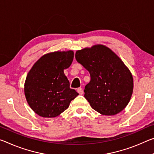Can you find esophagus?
Listing matches in <instances>:
<instances>
[{
  "instance_id": "34e87169",
  "label": "esophagus",
  "mask_w": 154,
  "mask_h": 154,
  "mask_svg": "<svg viewBox=\"0 0 154 154\" xmlns=\"http://www.w3.org/2000/svg\"><path fill=\"white\" fill-rule=\"evenodd\" d=\"M77 91L79 94H82L83 92H84V91H83V89L82 88H78L77 89Z\"/></svg>"
}]
</instances>
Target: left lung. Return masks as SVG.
<instances>
[{
	"instance_id": "1",
	"label": "left lung",
	"mask_w": 154,
	"mask_h": 154,
	"mask_svg": "<svg viewBox=\"0 0 154 154\" xmlns=\"http://www.w3.org/2000/svg\"><path fill=\"white\" fill-rule=\"evenodd\" d=\"M75 58L90 72L84 97L90 106L106 116L123 110L132 95L134 80L121 58L103 45L77 51Z\"/></svg>"
}]
</instances>
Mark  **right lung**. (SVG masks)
<instances>
[{
    "mask_svg": "<svg viewBox=\"0 0 154 154\" xmlns=\"http://www.w3.org/2000/svg\"><path fill=\"white\" fill-rule=\"evenodd\" d=\"M73 57L71 50L46 53L29 70L24 82V95L30 108L39 116H59L79 95L70 88L64 72L72 64Z\"/></svg>",
    "mask_w": 154,
    "mask_h": 154,
    "instance_id": "right-lung-1",
    "label": "right lung"
}]
</instances>
